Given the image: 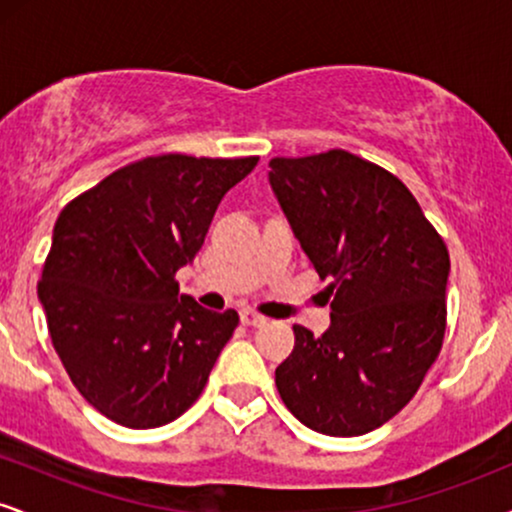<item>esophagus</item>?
<instances>
[{
  "label": "esophagus",
  "mask_w": 512,
  "mask_h": 512,
  "mask_svg": "<svg viewBox=\"0 0 512 512\" xmlns=\"http://www.w3.org/2000/svg\"><path fill=\"white\" fill-rule=\"evenodd\" d=\"M240 322H243V325H248V327H262V325H267V317L255 313L252 308H243V310H240Z\"/></svg>",
  "instance_id": "esophagus-1"
}]
</instances>
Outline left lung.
<instances>
[{"label": "left lung", "instance_id": "left-lung-1", "mask_svg": "<svg viewBox=\"0 0 512 512\" xmlns=\"http://www.w3.org/2000/svg\"><path fill=\"white\" fill-rule=\"evenodd\" d=\"M269 185L320 279L322 337L296 325L276 390L301 424L363 436L416 395L445 334L450 257L402 180L349 151L272 158Z\"/></svg>", "mask_w": 512, "mask_h": 512}]
</instances>
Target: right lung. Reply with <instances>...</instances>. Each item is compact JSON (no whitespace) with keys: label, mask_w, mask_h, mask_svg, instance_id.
Listing matches in <instances>:
<instances>
[{"label":"right lung","mask_w":512,"mask_h":512,"mask_svg":"<svg viewBox=\"0 0 512 512\" xmlns=\"http://www.w3.org/2000/svg\"><path fill=\"white\" fill-rule=\"evenodd\" d=\"M257 161L144 158L62 209L38 298L74 387L115 424H170L202 395L238 313L180 296L175 272Z\"/></svg>","instance_id":"1"}]
</instances>
